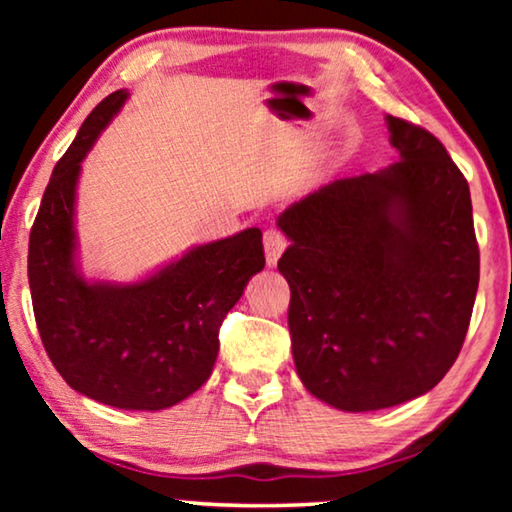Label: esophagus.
Listing matches in <instances>:
<instances>
[{
  "instance_id": "1",
  "label": "esophagus",
  "mask_w": 512,
  "mask_h": 512,
  "mask_svg": "<svg viewBox=\"0 0 512 512\" xmlns=\"http://www.w3.org/2000/svg\"><path fill=\"white\" fill-rule=\"evenodd\" d=\"M265 261L268 265H277L279 256H282V251L286 249V237L279 233L277 228H270L265 230Z\"/></svg>"
}]
</instances>
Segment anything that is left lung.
<instances>
[{
  "label": "left lung",
  "mask_w": 512,
  "mask_h": 512,
  "mask_svg": "<svg viewBox=\"0 0 512 512\" xmlns=\"http://www.w3.org/2000/svg\"><path fill=\"white\" fill-rule=\"evenodd\" d=\"M398 160L293 202L277 268L305 389L345 412L426 394L464 345L480 279L468 181L431 132L387 116Z\"/></svg>",
  "instance_id": "1"
}]
</instances>
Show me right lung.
Segmentation results:
<instances>
[{
  "mask_svg": "<svg viewBox=\"0 0 512 512\" xmlns=\"http://www.w3.org/2000/svg\"><path fill=\"white\" fill-rule=\"evenodd\" d=\"M125 100V90L104 97L55 165L30 233L27 277L41 342L69 387L111 408L165 410L212 375L221 321L265 265L263 235L247 228L200 244L132 284L88 282L76 263V184Z\"/></svg>",
  "mask_w": 512,
  "mask_h": 512,
  "instance_id": "1",
  "label": "right lung"
}]
</instances>
